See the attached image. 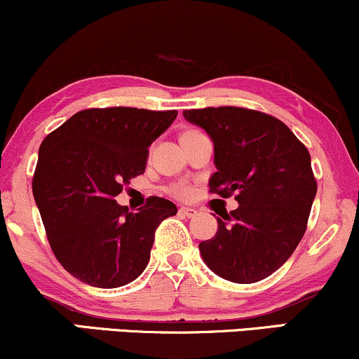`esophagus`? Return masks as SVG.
<instances>
[{"label": "esophagus", "instance_id": "obj_1", "mask_svg": "<svg viewBox=\"0 0 359 359\" xmlns=\"http://www.w3.org/2000/svg\"><path fill=\"white\" fill-rule=\"evenodd\" d=\"M180 213L183 215V216H187V218H194V216L198 215V211L194 210V208H187V206H183V208H180Z\"/></svg>", "mask_w": 359, "mask_h": 359}]
</instances>
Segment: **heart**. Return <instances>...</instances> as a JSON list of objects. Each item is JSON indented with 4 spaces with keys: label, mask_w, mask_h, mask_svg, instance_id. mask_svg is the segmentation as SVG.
<instances>
[{
    "label": "heart",
    "mask_w": 359,
    "mask_h": 359,
    "mask_svg": "<svg viewBox=\"0 0 359 359\" xmlns=\"http://www.w3.org/2000/svg\"><path fill=\"white\" fill-rule=\"evenodd\" d=\"M191 133V131H189ZM171 193L175 194L176 198H181V200H187L193 194V188L189 187V184H184V183H180V184H175V187L171 188Z\"/></svg>",
    "instance_id": "b5f03b06"
}]
</instances>
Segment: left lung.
Returning a JSON list of instances; mask_svg holds the SVG:
<instances>
[{
    "label": "left lung",
    "instance_id": "obj_1",
    "mask_svg": "<svg viewBox=\"0 0 359 359\" xmlns=\"http://www.w3.org/2000/svg\"><path fill=\"white\" fill-rule=\"evenodd\" d=\"M183 116L213 140L210 191L234 194L240 205L216 218L215 238L200 243L201 258L228 281L264 280L306 231L318 188L306 146L280 119L255 109L219 106L187 109Z\"/></svg>",
    "mask_w": 359,
    "mask_h": 359
}]
</instances>
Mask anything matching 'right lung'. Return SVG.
Here are the masks:
<instances>
[{
  "label": "right lung",
  "instance_id": "right-lung-1",
  "mask_svg": "<svg viewBox=\"0 0 359 359\" xmlns=\"http://www.w3.org/2000/svg\"><path fill=\"white\" fill-rule=\"evenodd\" d=\"M176 114L125 106L83 109L43 140L33 196L53 253L79 281L118 287L144 271L154 231L178 210L149 196L130 213L114 196L143 175L148 148Z\"/></svg>",
  "mask_w": 359,
  "mask_h": 359
}]
</instances>
